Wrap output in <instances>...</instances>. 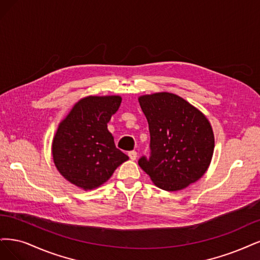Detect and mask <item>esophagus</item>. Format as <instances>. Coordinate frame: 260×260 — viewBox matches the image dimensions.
<instances>
[{
	"label": "esophagus",
	"instance_id": "34e87169",
	"mask_svg": "<svg viewBox=\"0 0 260 260\" xmlns=\"http://www.w3.org/2000/svg\"><path fill=\"white\" fill-rule=\"evenodd\" d=\"M128 156H129V158L131 160H136V157H137V152L136 151H129L128 152Z\"/></svg>",
	"mask_w": 260,
	"mask_h": 260
}]
</instances>
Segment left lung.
<instances>
[{
    "label": "left lung",
    "mask_w": 260,
    "mask_h": 260,
    "mask_svg": "<svg viewBox=\"0 0 260 260\" xmlns=\"http://www.w3.org/2000/svg\"><path fill=\"white\" fill-rule=\"evenodd\" d=\"M150 132V156L139 166L166 191L185 189L207 171L214 153V133L206 116L172 93L138 98Z\"/></svg>",
    "instance_id": "left-lung-1"
}]
</instances>
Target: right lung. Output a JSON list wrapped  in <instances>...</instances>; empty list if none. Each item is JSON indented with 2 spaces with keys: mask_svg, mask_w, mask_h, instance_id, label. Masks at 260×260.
<instances>
[{
  "mask_svg": "<svg viewBox=\"0 0 260 260\" xmlns=\"http://www.w3.org/2000/svg\"><path fill=\"white\" fill-rule=\"evenodd\" d=\"M120 96H88L73 106L53 139V158L63 177L83 190L98 188L128 156L115 147L107 124Z\"/></svg>",
  "mask_w": 260,
  "mask_h": 260,
  "instance_id": "right-lung-1",
  "label": "right lung"
}]
</instances>
